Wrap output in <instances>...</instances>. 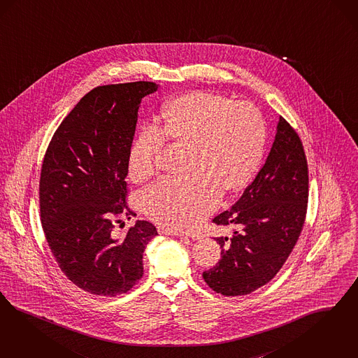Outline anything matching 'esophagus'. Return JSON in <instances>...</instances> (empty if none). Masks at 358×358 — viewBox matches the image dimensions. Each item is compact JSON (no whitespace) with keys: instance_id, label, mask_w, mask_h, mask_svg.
Here are the masks:
<instances>
[{"instance_id":"obj_1","label":"esophagus","mask_w":358,"mask_h":358,"mask_svg":"<svg viewBox=\"0 0 358 358\" xmlns=\"http://www.w3.org/2000/svg\"><path fill=\"white\" fill-rule=\"evenodd\" d=\"M158 231H159V234H162V235H171V236H189V235H187L185 232H179V231H176V229L169 228V227H164V225H159V227H158Z\"/></svg>"}]
</instances>
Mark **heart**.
<instances>
[{
  "mask_svg": "<svg viewBox=\"0 0 358 358\" xmlns=\"http://www.w3.org/2000/svg\"><path fill=\"white\" fill-rule=\"evenodd\" d=\"M162 124L145 123L129 155L130 175L146 182L159 167L167 141L188 145L192 173L167 176L147 188L142 206L160 224L187 229L199 224L222 198L251 180L264 155L266 124L260 110L219 94H183L162 110Z\"/></svg>",
  "mask_w": 358,
  "mask_h": 358,
  "instance_id": "obj_1",
  "label": "heart"
}]
</instances>
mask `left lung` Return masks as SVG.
I'll return each mask as SVG.
<instances>
[{"instance_id": "left-lung-1", "label": "left lung", "mask_w": 358, "mask_h": 358, "mask_svg": "<svg viewBox=\"0 0 358 358\" xmlns=\"http://www.w3.org/2000/svg\"><path fill=\"white\" fill-rule=\"evenodd\" d=\"M308 183L301 139L280 117L264 166L232 208L213 217L231 234L215 238L222 259L203 272L211 289L223 296L248 294L276 276L301 234Z\"/></svg>"}]
</instances>
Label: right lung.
I'll return each mask as SVG.
<instances>
[{"mask_svg": "<svg viewBox=\"0 0 358 358\" xmlns=\"http://www.w3.org/2000/svg\"><path fill=\"white\" fill-rule=\"evenodd\" d=\"M154 82L98 86L86 94L46 150L41 223L55 262L78 288L98 296L130 291L143 276V252L158 235L136 220L123 236L114 223L134 213L126 201L129 155L142 98Z\"/></svg>", "mask_w": 358, "mask_h": 358, "instance_id": "right-lung-1", "label": "right lung"}]
</instances>
